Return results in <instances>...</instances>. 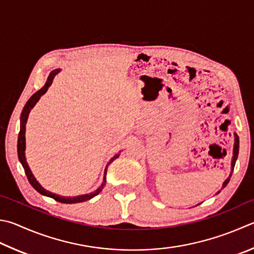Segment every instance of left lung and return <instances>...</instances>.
Wrapping results in <instances>:
<instances>
[{
  "label": "left lung",
  "mask_w": 254,
  "mask_h": 254,
  "mask_svg": "<svg viewBox=\"0 0 254 254\" xmlns=\"http://www.w3.org/2000/svg\"><path fill=\"white\" fill-rule=\"evenodd\" d=\"M238 154H239V136L236 134V133H234V147H233V158H232V162H231V173H230L229 178L223 182L222 189L227 187V184H228L229 181H230V178H231V175H232L234 165H236V161H237V159H238ZM219 192H220V191H219ZM219 192H218V193H219Z\"/></svg>",
  "instance_id": "1"
}]
</instances>
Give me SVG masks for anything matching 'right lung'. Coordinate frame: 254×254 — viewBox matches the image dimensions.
Listing matches in <instances>:
<instances>
[{"instance_id":"obj_1","label":"right lung","mask_w":254,"mask_h":254,"mask_svg":"<svg viewBox=\"0 0 254 254\" xmlns=\"http://www.w3.org/2000/svg\"><path fill=\"white\" fill-rule=\"evenodd\" d=\"M60 72V68H57V70H54L50 73V75L48 77V81L45 82L44 86L42 89L39 90L38 92H35V93L31 96L30 100L27 101L24 109H23L22 114H21V126H20V133H18V139H17V155H18V160H20L21 164L23 165V168H24V171L25 174L27 177V180H29V182L31 183V186L33 187L36 191L39 193H41L42 195L45 196H49V197H52L55 201L58 202H61V203H80V202H84L92 199V197H94L95 195H98L99 193L102 191V189L105 186V182H107V171H108V167L110 165V163L113 162V160H115L117 158H119L120 154H115L113 158L109 161L107 167H105L104 170V178H103V182L101 184V187L98 189V190H95L94 192L90 193V194H83V195H77V196H60L58 194H55V193L50 192L48 190H45L44 188L41 187V184L36 181V179L34 178L33 173L29 168V165H27L26 162V159H25V124L27 121V118H29V113L31 111V109H33L34 105L36 104V102L40 100L41 96H42L45 92L48 91V89L50 87V85L52 84L54 76L58 74Z\"/></svg>"}]
</instances>
